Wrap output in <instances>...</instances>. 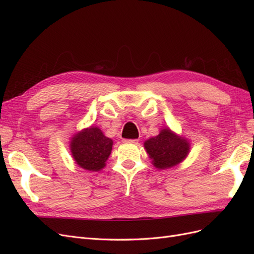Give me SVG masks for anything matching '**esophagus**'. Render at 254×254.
<instances>
[{
  "instance_id": "esophagus-1",
  "label": "esophagus",
  "mask_w": 254,
  "mask_h": 254,
  "mask_svg": "<svg viewBox=\"0 0 254 254\" xmlns=\"http://www.w3.org/2000/svg\"><path fill=\"white\" fill-rule=\"evenodd\" d=\"M123 142H125V143H133V144H135V143L139 142V140H136V139H133V140H128V139H124V140H123Z\"/></svg>"
}]
</instances>
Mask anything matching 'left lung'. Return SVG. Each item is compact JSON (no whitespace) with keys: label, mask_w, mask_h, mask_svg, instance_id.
Instances as JSON below:
<instances>
[{"label":"left lung","mask_w":254,"mask_h":254,"mask_svg":"<svg viewBox=\"0 0 254 254\" xmlns=\"http://www.w3.org/2000/svg\"><path fill=\"white\" fill-rule=\"evenodd\" d=\"M144 146L153 165L159 170H165L180 163L190 151L189 142L173 133L168 128L146 141Z\"/></svg>","instance_id":"obj_1"}]
</instances>
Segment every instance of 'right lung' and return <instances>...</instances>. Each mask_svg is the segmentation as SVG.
<instances>
[{
  "instance_id": "right-lung-1",
  "label": "right lung",
  "mask_w": 254,
  "mask_h": 254,
  "mask_svg": "<svg viewBox=\"0 0 254 254\" xmlns=\"http://www.w3.org/2000/svg\"><path fill=\"white\" fill-rule=\"evenodd\" d=\"M113 141L97 127H90L72 137L71 150L74 160L87 171H101L109 158Z\"/></svg>"
}]
</instances>
